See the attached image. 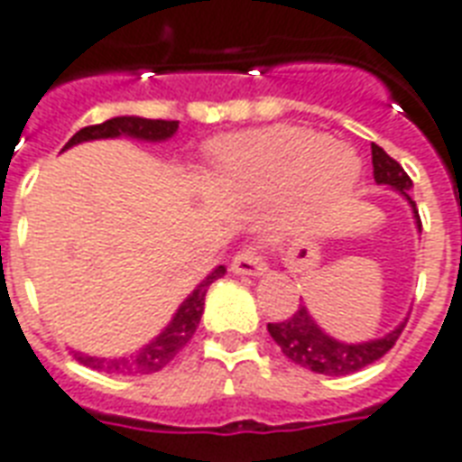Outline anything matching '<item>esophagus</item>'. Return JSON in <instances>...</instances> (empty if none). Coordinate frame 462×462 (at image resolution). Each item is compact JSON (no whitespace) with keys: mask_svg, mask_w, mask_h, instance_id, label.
<instances>
[{"mask_svg":"<svg viewBox=\"0 0 462 462\" xmlns=\"http://www.w3.org/2000/svg\"><path fill=\"white\" fill-rule=\"evenodd\" d=\"M231 270H234L236 275L258 277L268 270V265H265V260L260 255V248H255V245H245L244 251H238V255H236L234 263H231Z\"/></svg>","mask_w":462,"mask_h":462,"instance_id":"obj_1","label":"esophagus"}]
</instances>
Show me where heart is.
I'll list each match as a JSON object with an SVG mask.
<instances>
[{
  "label": "heart",
  "mask_w": 462,
  "mask_h": 462,
  "mask_svg": "<svg viewBox=\"0 0 462 462\" xmlns=\"http://www.w3.org/2000/svg\"><path fill=\"white\" fill-rule=\"evenodd\" d=\"M221 172L236 189L275 194L292 189L300 211H319L348 194L360 178L353 148L301 126L245 131L217 148Z\"/></svg>",
  "instance_id": "1"
}]
</instances>
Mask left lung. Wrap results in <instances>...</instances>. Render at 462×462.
<instances>
[{"label":"left lung","instance_id":"left-lung-1","mask_svg":"<svg viewBox=\"0 0 462 462\" xmlns=\"http://www.w3.org/2000/svg\"><path fill=\"white\" fill-rule=\"evenodd\" d=\"M373 175H375L377 185H390L411 204L416 217V226L421 228V218L416 211V204L409 197L411 189V180L402 170V165L394 158H390L380 145L373 143ZM407 324V321H404ZM404 324H400L394 331H390L383 338L365 343H343L324 334L317 326V321L311 319L307 307H301L294 311L292 317L280 324H268V331L273 336V341L282 348L287 358L297 363V365L307 367L311 373H321V375H350V373H358L370 363H375L387 353V350L397 343Z\"/></svg>","mask_w":462,"mask_h":462}]
</instances>
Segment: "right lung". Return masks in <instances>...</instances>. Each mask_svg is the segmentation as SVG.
<instances>
[{"mask_svg": "<svg viewBox=\"0 0 462 462\" xmlns=\"http://www.w3.org/2000/svg\"><path fill=\"white\" fill-rule=\"evenodd\" d=\"M178 126L180 121L143 119V116H114V119L104 121V124L79 128L78 134L65 143V148L85 143V141H97V138L119 136L138 138V141H168L178 131ZM224 273H226L224 265L211 270L209 275L194 287V292L180 304V310L175 311L172 321L162 328V334L155 336L151 343H145L143 348L136 350V353H131L126 358H97V356L75 353V358L82 365L92 367L97 373H109V375H151V373H158L189 343V338L197 331V326H199V319H202L207 290Z\"/></svg>", "mask_w": 462, "mask_h": 462, "instance_id": "1", "label": "right lung"}]
</instances>
